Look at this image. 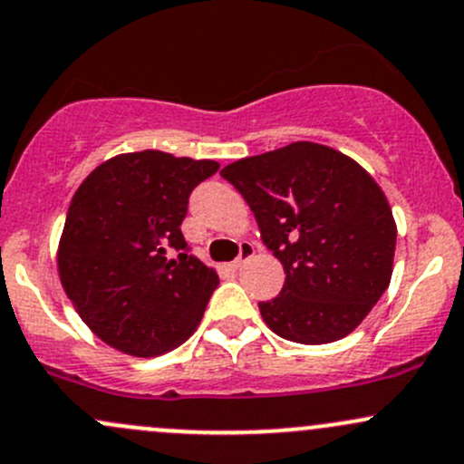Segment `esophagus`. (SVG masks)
I'll list each match as a JSON object with an SVG mask.
<instances>
[{
  "instance_id": "esophagus-1",
  "label": "esophagus",
  "mask_w": 464,
  "mask_h": 464,
  "mask_svg": "<svg viewBox=\"0 0 464 464\" xmlns=\"http://www.w3.org/2000/svg\"><path fill=\"white\" fill-rule=\"evenodd\" d=\"M254 252L256 250H254L252 243H241V252H238V256L232 261V270H241L243 263L250 261V258L254 256Z\"/></svg>"
}]
</instances>
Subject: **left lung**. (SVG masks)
<instances>
[{"label":"left lung","instance_id":"left-lung-1","mask_svg":"<svg viewBox=\"0 0 464 464\" xmlns=\"http://www.w3.org/2000/svg\"><path fill=\"white\" fill-rule=\"evenodd\" d=\"M254 212L285 283L258 303L274 334L325 345L361 325L392 278L396 223L378 183L350 157L312 141L221 170Z\"/></svg>","mask_w":464,"mask_h":464}]
</instances>
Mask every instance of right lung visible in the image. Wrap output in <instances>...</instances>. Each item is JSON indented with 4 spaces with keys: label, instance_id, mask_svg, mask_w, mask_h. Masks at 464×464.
Segmentation results:
<instances>
[{
    "label": "right lung",
    "instance_id": "obj_1",
    "mask_svg": "<svg viewBox=\"0 0 464 464\" xmlns=\"http://www.w3.org/2000/svg\"><path fill=\"white\" fill-rule=\"evenodd\" d=\"M218 170L161 150L108 159L83 179L66 214L57 267L82 321L114 350L161 356L192 336L217 290L181 223L194 188Z\"/></svg>",
    "mask_w": 464,
    "mask_h": 464
}]
</instances>
